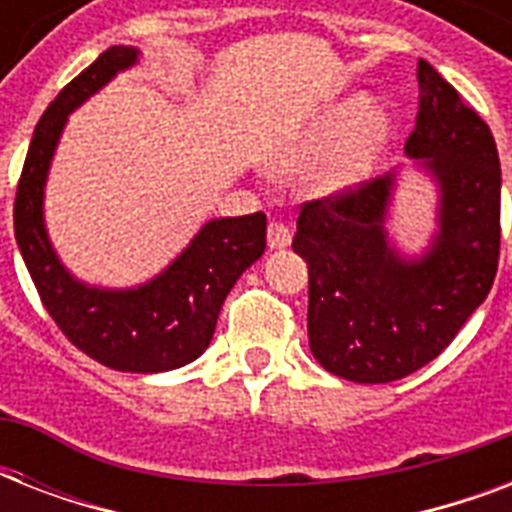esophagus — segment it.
<instances>
[{
	"label": "esophagus",
	"mask_w": 512,
	"mask_h": 512,
	"mask_svg": "<svg viewBox=\"0 0 512 512\" xmlns=\"http://www.w3.org/2000/svg\"><path fill=\"white\" fill-rule=\"evenodd\" d=\"M289 241H292V228L287 223H281V220H273L268 225V247L284 249L289 247Z\"/></svg>",
	"instance_id": "obj_1"
}]
</instances>
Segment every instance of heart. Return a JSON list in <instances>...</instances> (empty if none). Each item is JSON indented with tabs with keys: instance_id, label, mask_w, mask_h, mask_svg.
<instances>
[{
	"instance_id": "heart-1",
	"label": "heart",
	"mask_w": 512,
	"mask_h": 512,
	"mask_svg": "<svg viewBox=\"0 0 512 512\" xmlns=\"http://www.w3.org/2000/svg\"><path fill=\"white\" fill-rule=\"evenodd\" d=\"M390 138V116L374 103L345 100L316 116L297 138L273 156L279 175H300L316 159L311 175L319 196H342L372 175L382 148Z\"/></svg>"
}]
</instances>
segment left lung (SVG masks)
Here are the masks:
<instances>
[{
    "label": "left lung",
    "instance_id": "1",
    "mask_svg": "<svg viewBox=\"0 0 512 512\" xmlns=\"http://www.w3.org/2000/svg\"><path fill=\"white\" fill-rule=\"evenodd\" d=\"M420 111L406 156L436 183V233L422 255L388 236L396 172L303 204L292 249L308 263V342L342 380H401L430 364L484 303L500 260V156L460 92L417 63Z\"/></svg>",
    "mask_w": 512,
    "mask_h": 512
}]
</instances>
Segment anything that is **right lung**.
Instances as JSON below:
<instances>
[{
	"instance_id": "obj_1",
	"label": "right lung",
	"mask_w": 512,
	"mask_h": 512,
	"mask_svg": "<svg viewBox=\"0 0 512 512\" xmlns=\"http://www.w3.org/2000/svg\"><path fill=\"white\" fill-rule=\"evenodd\" d=\"M138 58V47H108L58 92L36 124L12 217L20 255L60 332L108 369L154 374L191 364L207 350L225 297L265 252V215L209 220L159 276L140 287H92L60 263L44 228V185L58 140L68 114Z\"/></svg>"
}]
</instances>
